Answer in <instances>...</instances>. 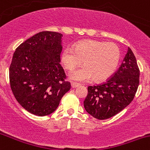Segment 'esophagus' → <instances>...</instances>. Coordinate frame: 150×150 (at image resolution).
Listing matches in <instances>:
<instances>
[{
  "label": "esophagus",
  "mask_w": 150,
  "mask_h": 150,
  "mask_svg": "<svg viewBox=\"0 0 150 150\" xmlns=\"http://www.w3.org/2000/svg\"><path fill=\"white\" fill-rule=\"evenodd\" d=\"M80 84L78 83H75V82H72V83H71V86H72V88H76V87L79 86Z\"/></svg>",
  "instance_id": "esophagus-1"
}]
</instances>
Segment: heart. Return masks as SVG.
<instances>
[{
	"label": "heart",
	"instance_id": "heart-1",
	"mask_svg": "<svg viewBox=\"0 0 150 150\" xmlns=\"http://www.w3.org/2000/svg\"><path fill=\"white\" fill-rule=\"evenodd\" d=\"M73 49L66 47L62 55V64L69 72H73L82 62L85 66L71 75L73 81H86L93 78L97 82L104 81L115 72L120 63L121 52L114 42L86 40Z\"/></svg>",
	"mask_w": 150,
	"mask_h": 150
}]
</instances>
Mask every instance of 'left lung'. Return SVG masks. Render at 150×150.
<instances>
[{
  "instance_id": "8db88e82",
  "label": "left lung",
  "mask_w": 150,
  "mask_h": 150,
  "mask_svg": "<svg viewBox=\"0 0 150 150\" xmlns=\"http://www.w3.org/2000/svg\"><path fill=\"white\" fill-rule=\"evenodd\" d=\"M139 75L136 57L128 47L117 71L105 82L88 86L83 102L86 110L101 120L115 116L133 101L139 85Z\"/></svg>"
}]
</instances>
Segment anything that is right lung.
I'll list each match as a JSON object with an SVG mask.
<instances>
[{
  "label": "right lung",
  "instance_id": "right-lung-1",
  "mask_svg": "<svg viewBox=\"0 0 150 150\" xmlns=\"http://www.w3.org/2000/svg\"><path fill=\"white\" fill-rule=\"evenodd\" d=\"M62 36L57 32H40L20 44L13 55L11 89L22 107L34 115L52 114L71 88L59 64Z\"/></svg>",
  "mask_w": 150,
  "mask_h": 150
}]
</instances>
